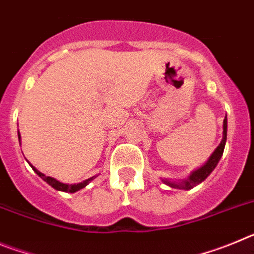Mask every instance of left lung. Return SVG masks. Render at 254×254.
Instances as JSON below:
<instances>
[{
  "label": "left lung",
  "instance_id": "1",
  "mask_svg": "<svg viewBox=\"0 0 254 254\" xmlns=\"http://www.w3.org/2000/svg\"><path fill=\"white\" fill-rule=\"evenodd\" d=\"M226 132H228V120H226V117L224 118V123H223V140L220 142L219 146L215 149V151L212 152L208 160L203 164L202 167L198 168V169L193 170V172L190 173L188 178L182 179V181L174 182V181H169L167 178H163V183H165L167 186L172 188H181V190H190V188L196 187L197 185H199L201 182L205 181L208 176L211 174V172L216 168L217 163L223 156L224 149H225V143H226Z\"/></svg>",
  "mask_w": 254,
  "mask_h": 254
}]
</instances>
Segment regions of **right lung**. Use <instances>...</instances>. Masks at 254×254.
I'll return each instance as SVG.
<instances>
[{"mask_svg":"<svg viewBox=\"0 0 254 254\" xmlns=\"http://www.w3.org/2000/svg\"><path fill=\"white\" fill-rule=\"evenodd\" d=\"M17 134H19V141H21V136H20V132H17ZM30 167L33 168V170H34L35 173H37L38 176L40 177V178L43 179V181H46L47 183H48L51 187H53L55 190H61V192H67V193H75V192H77V190H80L81 188L86 187L89 183H90L93 179H95L98 176H94V177H90L89 179H85V181L80 182V183H73V185H68V183H62V182L57 181L56 178H52V177H48L46 176V174H43L42 172H39V170L37 169V168H34L33 165L30 164Z\"/></svg>","mask_w":254,"mask_h":254,"instance_id":"add662e5","label":"right lung"}]
</instances>
